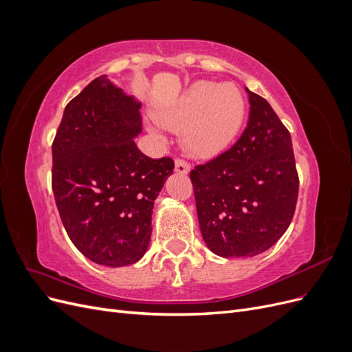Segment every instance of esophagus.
<instances>
[{"label": "esophagus", "mask_w": 352, "mask_h": 352, "mask_svg": "<svg viewBox=\"0 0 352 352\" xmlns=\"http://www.w3.org/2000/svg\"><path fill=\"white\" fill-rule=\"evenodd\" d=\"M189 170H190L189 164L186 162H184V160H180V158L175 160V172L176 173H179V175H188Z\"/></svg>", "instance_id": "1"}]
</instances>
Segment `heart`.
Instances as JSON below:
<instances>
[{"label": "heart", "instance_id": "heart-1", "mask_svg": "<svg viewBox=\"0 0 352 352\" xmlns=\"http://www.w3.org/2000/svg\"><path fill=\"white\" fill-rule=\"evenodd\" d=\"M245 117V100L232 83L198 80L173 102L157 111L167 129L182 131L185 150L197 157H212L228 148Z\"/></svg>", "mask_w": 352, "mask_h": 352}]
</instances>
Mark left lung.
I'll list each match as a JSON object with an SVG mask.
<instances>
[{
  "mask_svg": "<svg viewBox=\"0 0 352 352\" xmlns=\"http://www.w3.org/2000/svg\"><path fill=\"white\" fill-rule=\"evenodd\" d=\"M250 97L247 129L230 150L190 172L198 223L219 257H254L289 228L298 199L291 135L270 104Z\"/></svg>",
  "mask_w": 352,
  "mask_h": 352,
  "instance_id": "obj_1",
  "label": "left lung"
}]
</instances>
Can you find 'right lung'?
<instances>
[{"label":"right lung","mask_w":352,"mask_h":352,"mask_svg":"<svg viewBox=\"0 0 352 352\" xmlns=\"http://www.w3.org/2000/svg\"><path fill=\"white\" fill-rule=\"evenodd\" d=\"M140 109L102 74L66 105L52 142V192L63 225L85 257L109 267L144 257L154 201L175 168L172 158L138 150Z\"/></svg>","instance_id":"obj_1"}]
</instances>
